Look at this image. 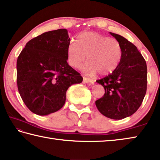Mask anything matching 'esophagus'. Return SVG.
Segmentation results:
<instances>
[{"label": "esophagus", "mask_w": 160, "mask_h": 160, "mask_svg": "<svg viewBox=\"0 0 160 160\" xmlns=\"http://www.w3.org/2000/svg\"><path fill=\"white\" fill-rule=\"evenodd\" d=\"M83 82L84 83H92V84H93L94 81L92 79H90V78H89L83 77Z\"/></svg>", "instance_id": "34e87169"}]
</instances>
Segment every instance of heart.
Wrapping results in <instances>:
<instances>
[{
  "mask_svg": "<svg viewBox=\"0 0 160 160\" xmlns=\"http://www.w3.org/2000/svg\"><path fill=\"white\" fill-rule=\"evenodd\" d=\"M81 66L85 73L94 75L99 72L107 75L113 72L120 63L122 48L117 40L96 32H86L78 35L77 43H70L68 47V61L72 67Z\"/></svg>",
  "mask_w": 160,
  "mask_h": 160,
  "instance_id": "heart-1",
  "label": "heart"
}]
</instances>
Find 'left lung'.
<instances>
[{
    "label": "left lung",
    "instance_id": "obj_1",
    "mask_svg": "<svg viewBox=\"0 0 160 160\" xmlns=\"http://www.w3.org/2000/svg\"><path fill=\"white\" fill-rule=\"evenodd\" d=\"M110 34L120 43L122 56L112 73L97 80L105 93L95 104L102 114L119 120L133 114L141 105L147 90V65L133 44L121 35Z\"/></svg>",
    "mask_w": 160,
    "mask_h": 160
}]
</instances>
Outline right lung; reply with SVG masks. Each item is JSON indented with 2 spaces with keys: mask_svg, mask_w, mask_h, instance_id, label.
I'll return each mask as SVG.
<instances>
[{
  "mask_svg": "<svg viewBox=\"0 0 160 160\" xmlns=\"http://www.w3.org/2000/svg\"><path fill=\"white\" fill-rule=\"evenodd\" d=\"M69 44L66 29L49 31L29 41L18 56L19 93L35 114L46 116L61 109L69 87L82 82L67 62Z\"/></svg>",
  "mask_w": 160,
  "mask_h": 160,
  "instance_id": "right-lung-1",
  "label": "right lung"
}]
</instances>
